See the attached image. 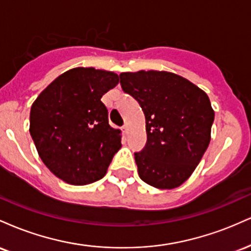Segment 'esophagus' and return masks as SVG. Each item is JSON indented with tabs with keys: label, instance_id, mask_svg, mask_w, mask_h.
<instances>
[{
	"label": "esophagus",
	"instance_id": "34e87169",
	"mask_svg": "<svg viewBox=\"0 0 251 251\" xmlns=\"http://www.w3.org/2000/svg\"><path fill=\"white\" fill-rule=\"evenodd\" d=\"M122 129H123V133H124V134H127V131H128L127 125H124Z\"/></svg>",
	"mask_w": 251,
	"mask_h": 251
}]
</instances>
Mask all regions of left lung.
I'll return each mask as SVG.
<instances>
[{
    "mask_svg": "<svg viewBox=\"0 0 251 251\" xmlns=\"http://www.w3.org/2000/svg\"><path fill=\"white\" fill-rule=\"evenodd\" d=\"M146 122L148 142L134 152L140 179L157 189L181 185L208 149L215 112L204 91L185 77L158 71L120 74Z\"/></svg>",
    "mask_w": 251,
    "mask_h": 251,
    "instance_id": "left-lung-1",
    "label": "left lung"
}]
</instances>
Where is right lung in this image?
<instances>
[{"mask_svg":"<svg viewBox=\"0 0 251 251\" xmlns=\"http://www.w3.org/2000/svg\"><path fill=\"white\" fill-rule=\"evenodd\" d=\"M118 82L113 72L73 68L43 89L31 106L29 132L40 158L66 183L101 179L122 148L120 131L109 126L101 102Z\"/></svg>","mask_w":251,"mask_h":251,"instance_id":"right-lung-1","label":"right lung"}]
</instances>
